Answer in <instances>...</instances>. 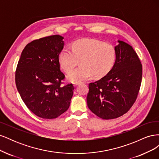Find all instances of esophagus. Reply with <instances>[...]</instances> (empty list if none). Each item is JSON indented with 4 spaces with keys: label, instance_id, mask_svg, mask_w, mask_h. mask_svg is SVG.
<instances>
[{
    "label": "esophagus",
    "instance_id": "obj_1",
    "mask_svg": "<svg viewBox=\"0 0 159 159\" xmlns=\"http://www.w3.org/2000/svg\"><path fill=\"white\" fill-rule=\"evenodd\" d=\"M79 84H80V83H74V86H75H75H77V85H79Z\"/></svg>",
    "mask_w": 159,
    "mask_h": 159
}]
</instances>
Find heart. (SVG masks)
<instances>
[{
    "label": "heart",
    "mask_w": 159,
    "mask_h": 159,
    "mask_svg": "<svg viewBox=\"0 0 159 159\" xmlns=\"http://www.w3.org/2000/svg\"><path fill=\"white\" fill-rule=\"evenodd\" d=\"M115 48L92 38H84L73 42L71 49L65 47L58 56L60 64L66 72H69L80 60L81 66L70 73L67 78L71 82L79 83L93 75L100 78L107 74L116 60Z\"/></svg>",
    "instance_id": "heart-1"
}]
</instances>
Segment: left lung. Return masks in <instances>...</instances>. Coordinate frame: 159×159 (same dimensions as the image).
Masks as SVG:
<instances>
[{"mask_svg": "<svg viewBox=\"0 0 159 159\" xmlns=\"http://www.w3.org/2000/svg\"><path fill=\"white\" fill-rule=\"evenodd\" d=\"M115 63L109 73L89 84V109L103 119L117 118L135 102L142 80V64L131 46L118 40Z\"/></svg>", "mask_w": 159, "mask_h": 159, "instance_id": "8db88e82", "label": "left lung"}]
</instances>
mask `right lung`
Segmentation results:
<instances>
[{
    "label": "right lung",
    "instance_id": "obj_1",
    "mask_svg": "<svg viewBox=\"0 0 159 159\" xmlns=\"http://www.w3.org/2000/svg\"><path fill=\"white\" fill-rule=\"evenodd\" d=\"M64 37L53 35L33 40L25 46L15 74L20 97L31 111L43 119H55L70 107L74 87L62 85L58 56Z\"/></svg>",
    "mask_w": 159,
    "mask_h": 159
}]
</instances>
